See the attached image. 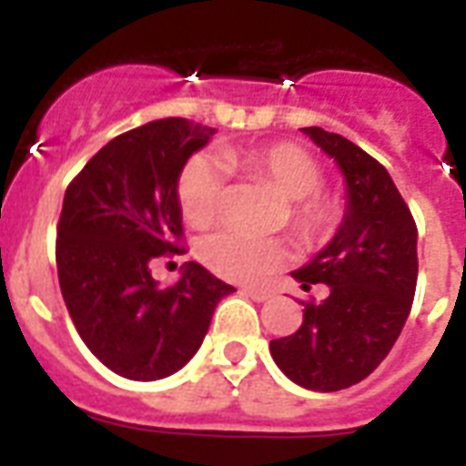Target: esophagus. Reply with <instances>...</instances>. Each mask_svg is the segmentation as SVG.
Instances as JSON below:
<instances>
[{
  "mask_svg": "<svg viewBox=\"0 0 466 466\" xmlns=\"http://www.w3.org/2000/svg\"><path fill=\"white\" fill-rule=\"evenodd\" d=\"M244 292H247L251 299H256V302H266V299L273 298V290H270V288H251V285H248V288H244Z\"/></svg>",
  "mask_w": 466,
  "mask_h": 466,
  "instance_id": "esophagus-1",
  "label": "esophagus"
}]
</instances>
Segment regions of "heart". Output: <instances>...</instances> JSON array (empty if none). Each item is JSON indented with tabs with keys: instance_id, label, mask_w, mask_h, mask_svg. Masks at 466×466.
<instances>
[{
	"instance_id": "b5f03b06",
	"label": "heart",
	"mask_w": 466,
	"mask_h": 466,
	"mask_svg": "<svg viewBox=\"0 0 466 466\" xmlns=\"http://www.w3.org/2000/svg\"><path fill=\"white\" fill-rule=\"evenodd\" d=\"M219 157L227 168L266 183L283 198L288 227L305 248L324 247L339 234L346 219V200L333 190L321 188L324 168L307 149L292 142H273L222 147ZM176 198L190 227L205 229L215 225L227 200L222 168L208 157H190L178 174ZM198 254L218 276L239 283H258L290 261V247L285 239H256L237 232L212 234L198 247Z\"/></svg>"
}]
</instances>
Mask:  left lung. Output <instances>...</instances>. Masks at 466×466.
<instances>
[{
  "label": "left lung",
  "instance_id": "1",
  "mask_svg": "<svg viewBox=\"0 0 466 466\" xmlns=\"http://www.w3.org/2000/svg\"><path fill=\"white\" fill-rule=\"evenodd\" d=\"M302 133L340 167L348 208L331 244L292 273L305 292L324 283L329 295L302 302V326L270 340V355L299 387L339 391L365 380L404 329L419 278V229L375 157L321 127H302Z\"/></svg>",
  "mask_w": 466,
  "mask_h": 466
}]
</instances>
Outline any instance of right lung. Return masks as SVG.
Segmentation results:
<instances>
[{"label":"right lung","instance_id":"right-lung-1","mask_svg":"<svg viewBox=\"0 0 466 466\" xmlns=\"http://www.w3.org/2000/svg\"><path fill=\"white\" fill-rule=\"evenodd\" d=\"M215 130L161 118L113 137L65 190L55 261L60 290L91 353L116 375H174L203 343L212 311L234 292L188 261L159 288L152 261L183 254L176 183Z\"/></svg>","mask_w":466,"mask_h":466}]
</instances>
